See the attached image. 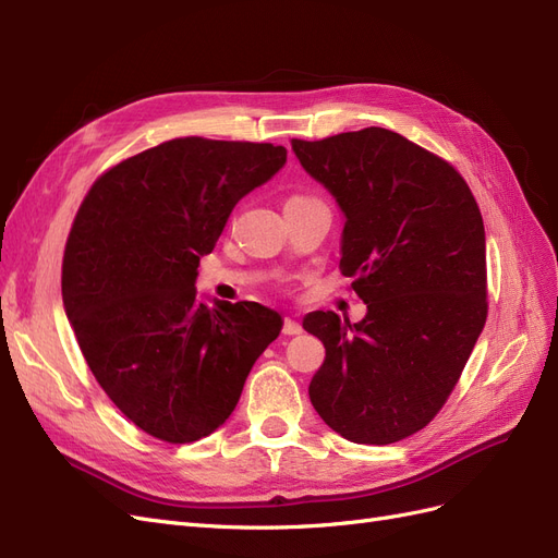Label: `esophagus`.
I'll use <instances>...</instances> for the list:
<instances>
[{
	"instance_id": "1",
	"label": "esophagus",
	"mask_w": 558,
	"mask_h": 558,
	"mask_svg": "<svg viewBox=\"0 0 558 558\" xmlns=\"http://www.w3.org/2000/svg\"><path fill=\"white\" fill-rule=\"evenodd\" d=\"M281 332H283V335H300V332H302V326L298 324L295 318H286Z\"/></svg>"
}]
</instances>
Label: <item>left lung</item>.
I'll use <instances>...</instances> for the list:
<instances>
[{"mask_svg": "<svg viewBox=\"0 0 558 558\" xmlns=\"http://www.w3.org/2000/svg\"><path fill=\"white\" fill-rule=\"evenodd\" d=\"M291 144L344 214L340 269L367 305L359 324L302 320L326 347L310 400L351 442L404 440L442 410L486 324L480 207L447 160L398 132Z\"/></svg>", "mask_w": 558, "mask_h": 558, "instance_id": "8db88e82", "label": "left lung"}]
</instances>
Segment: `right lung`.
I'll use <instances>...</instances> for the list:
<instances>
[{"label": "right lung", "instance_id": "right-lung-1", "mask_svg": "<svg viewBox=\"0 0 558 558\" xmlns=\"http://www.w3.org/2000/svg\"><path fill=\"white\" fill-rule=\"evenodd\" d=\"M286 148L181 137L111 167L81 202L62 302L95 379L134 426L185 445L226 424L283 320L258 302L197 300L199 258Z\"/></svg>", "mask_w": 558, "mask_h": 558}]
</instances>
